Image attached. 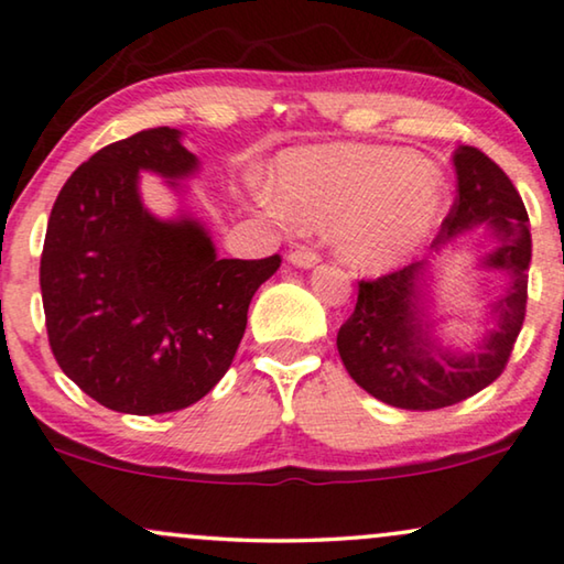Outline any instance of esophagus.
I'll use <instances>...</instances> for the list:
<instances>
[{"label":"esophagus","mask_w":564,"mask_h":564,"mask_svg":"<svg viewBox=\"0 0 564 564\" xmlns=\"http://www.w3.org/2000/svg\"><path fill=\"white\" fill-rule=\"evenodd\" d=\"M288 259H290V262L295 264V267L310 269V267H315L317 262H321V254H317V251L310 249V247H297V249L290 251Z\"/></svg>","instance_id":"obj_1"}]
</instances>
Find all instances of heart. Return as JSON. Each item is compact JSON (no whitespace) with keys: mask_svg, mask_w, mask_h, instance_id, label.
Returning a JSON list of instances; mask_svg holds the SVG:
<instances>
[{"mask_svg":"<svg viewBox=\"0 0 564 564\" xmlns=\"http://www.w3.org/2000/svg\"><path fill=\"white\" fill-rule=\"evenodd\" d=\"M280 191H259V206L282 224L336 221L350 264L389 269L412 257L445 214L440 170L417 154L381 144L297 150L282 160Z\"/></svg>","mask_w":564,"mask_h":564,"instance_id":"b5f03b06","label":"heart"}]
</instances>
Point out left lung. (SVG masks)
<instances>
[{"label": "left lung", "mask_w": 564, "mask_h": 564, "mask_svg": "<svg viewBox=\"0 0 564 564\" xmlns=\"http://www.w3.org/2000/svg\"><path fill=\"white\" fill-rule=\"evenodd\" d=\"M455 173L458 198L430 249L440 251L465 228L488 224L501 243L486 267L506 269L511 288L494 305L499 328L488 333L480 350L453 356L435 346L424 317L420 288L427 259L358 282L354 313L338 330V354L358 387L399 410H443L478 394L501 377L524 325L532 262L524 200L509 175L476 147H458Z\"/></svg>", "instance_id": "8db88e82"}]
</instances>
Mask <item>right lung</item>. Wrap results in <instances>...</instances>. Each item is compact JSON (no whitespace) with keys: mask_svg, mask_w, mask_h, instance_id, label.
I'll list each match as a JSON object with an SVG mask.
<instances>
[{"mask_svg":"<svg viewBox=\"0 0 564 564\" xmlns=\"http://www.w3.org/2000/svg\"><path fill=\"white\" fill-rule=\"evenodd\" d=\"M198 167L170 127L142 129L86 160L55 198L40 290L65 377L124 414H165L206 397L231 366L249 302L282 264L218 259L195 221H158L137 193L140 170Z\"/></svg>","mask_w":564,"mask_h":564,"instance_id":"add662e5","label":"right lung"}]
</instances>
